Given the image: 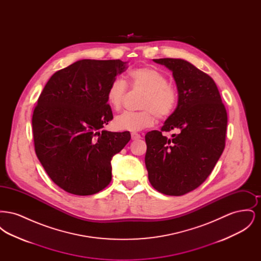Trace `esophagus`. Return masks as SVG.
<instances>
[{"mask_svg": "<svg viewBox=\"0 0 261 261\" xmlns=\"http://www.w3.org/2000/svg\"><path fill=\"white\" fill-rule=\"evenodd\" d=\"M131 138H132L133 141H136V140L141 139V135L138 134V133H132V134H131Z\"/></svg>", "mask_w": 261, "mask_h": 261, "instance_id": "obj_1", "label": "esophagus"}]
</instances>
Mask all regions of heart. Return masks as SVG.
Listing matches in <instances>:
<instances>
[{"instance_id": "b5f03b06", "label": "heart", "mask_w": 261, "mask_h": 261, "mask_svg": "<svg viewBox=\"0 0 261 261\" xmlns=\"http://www.w3.org/2000/svg\"><path fill=\"white\" fill-rule=\"evenodd\" d=\"M133 90L143 91L139 112H126L118 115L114 125L119 130L139 131L148 128L158 121V117L165 120L172 116L179 101L176 87L168 83V78L159 69L151 66H140L128 72ZM128 86L122 79L112 80L107 89V100L113 110L122 108L127 96Z\"/></svg>"}]
</instances>
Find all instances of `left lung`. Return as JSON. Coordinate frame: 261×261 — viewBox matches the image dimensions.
<instances>
[{"mask_svg": "<svg viewBox=\"0 0 261 261\" xmlns=\"http://www.w3.org/2000/svg\"><path fill=\"white\" fill-rule=\"evenodd\" d=\"M172 71L179 101L161 131L146 136L149 183L167 196H183L200 186L225 148L227 112L210 75L180 59H159ZM177 129L171 139L164 132Z\"/></svg>", "mask_w": 261, "mask_h": 261, "instance_id": "8db88e82", "label": "left lung"}]
</instances>
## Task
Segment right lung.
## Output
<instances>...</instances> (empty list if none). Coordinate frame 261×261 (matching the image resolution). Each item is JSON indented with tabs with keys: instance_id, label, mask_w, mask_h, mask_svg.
<instances>
[{
	"instance_id": "add662e5",
	"label": "right lung",
	"mask_w": 261,
	"mask_h": 261,
	"mask_svg": "<svg viewBox=\"0 0 261 261\" xmlns=\"http://www.w3.org/2000/svg\"><path fill=\"white\" fill-rule=\"evenodd\" d=\"M120 60H82L57 71L32 115L35 152L53 182L77 196L99 193L112 181V156L130 141L110 132L107 89L126 70Z\"/></svg>"
}]
</instances>
